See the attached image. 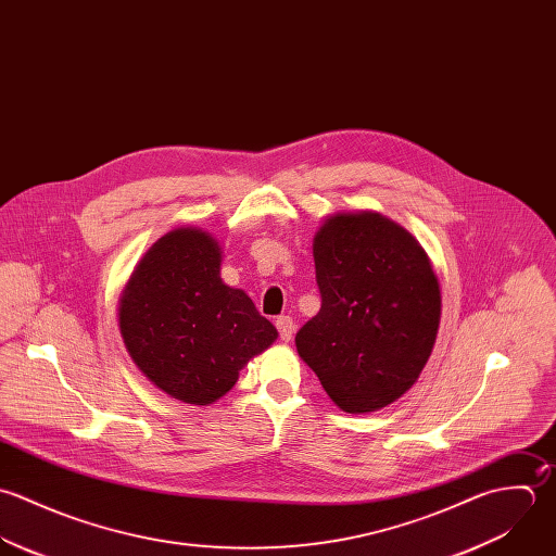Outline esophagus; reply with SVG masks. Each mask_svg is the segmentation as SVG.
I'll return each instance as SVG.
<instances>
[{"label":"esophagus","mask_w":556,"mask_h":556,"mask_svg":"<svg viewBox=\"0 0 556 556\" xmlns=\"http://www.w3.org/2000/svg\"><path fill=\"white\" fill-rule=\"evenodd\" d=\"M276 328H278V332H280V339H282L285 343H289V341H291V337H293V332H295V324H293V319H291V317H287V315H282V317H278V319H276Z\"/></svg>","instance_id":"1"}]
</instances>
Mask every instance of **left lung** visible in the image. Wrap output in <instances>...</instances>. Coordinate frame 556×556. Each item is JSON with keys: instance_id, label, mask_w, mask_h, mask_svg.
<instances>
[{"instance_id": "obj_1", "label": "left lung", "mask_w": 556, "mask_h": 556, "mask_svg": "<svg viewBox=\"0 0 556 556\" xmlns=\"http://www.w3.org/2000/svg\"><path fill=\"white\" fill-rule=\"evenodd\" d=\"M321 311L295 337L300 358L350 414L396 401L425 369L440 326L433 265L375 211L330 215L313 243Z\"/></svg>"}]
</instances>
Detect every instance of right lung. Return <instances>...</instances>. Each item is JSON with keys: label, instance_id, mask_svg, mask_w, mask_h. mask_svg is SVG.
Segmentation results:
<instances>
[{"label": "right lung", "instance_id": "add662e5", "mask_svg": "<svg viewBox=\"0 0 556 556\" xmlns=\"http://www.w3.org/2000/svg\"><path fill=\"white\" fill-rule=\"evenodd\" d=\"M222 248L200 228H175L134 269L118 306L125 348L160 390L191 405L224 396L276 328L219 278Z\"/></svg>", "mask_w": 556, "mask_h": 556}]
</instances>
